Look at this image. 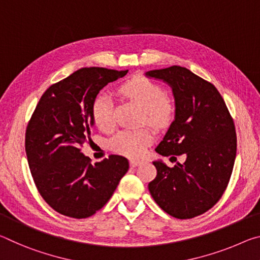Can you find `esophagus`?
Returning a JSON list of instances; mask_svg holds the SVG:
<instances>
[{
	"instance_id": "obj_1",
	"label": "esophagus",
	"mask_w": 260,
	"mask_h": 260,
	"mask_svg": "<svg viewBox=\"0 0 260 260\" xmlns=\"http://www.w3.org/2000/svg\"><path fill=\"white\" fill-rule=\"evenodd\" d=\"M140 164H143V160H140V159H131L130 160L131 167H137V166Z\"/></svg>"
}]
</instances>
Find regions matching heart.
Returning <instances> with one entry per match:
<instances>
[{
    "mask_svg": "<svg viewBox=\"0 0 260 260\" xmlns=\"http://www.w3.org/2000/svg\"><path fill=\"white\" fill-rule=\"evenodd\" d=\"M120 92L129 98L140 108L147 123L156 127L167 126L175 115V105L170 98L164 95V90L158 84L142 76L126 80L120 86ZM114 102L107 93H100L93 101V118L102 131H110L114 126ZM153 140L148 129L122 130L109 140L113 151L129 156L142 155Z\"/></svg>",
    "mask_w": 260,
    "mask_h": 260,
    "instance_id": "b5f03b06",
    "label": "heart"
}]
</instances>
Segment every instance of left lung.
<instances>
[{
    "mask_svg": "<svg viewBox=\"0 0 260 260\" xmlns=\"http://www.w3.org/2000/svg\"><path fill=\"white\" fill-rule=\"evenodd\" d=\"M145 76L169 85L175 101L174 121L155 151L185 156L173 168L153 161L156 177L148 190L166 213L194 218L213 207L227 188L236 158L234 121L214 85L186 68L172 66Z\"/></svg>",
    "mask_w": 260,
    "mask_h": 260,
    "instance_id": "1",
    "label": "left lung"
}]
</instances>
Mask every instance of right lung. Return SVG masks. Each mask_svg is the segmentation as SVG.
Here are the masks:
<instances>
[{"label":"right lung","instance_id":"1","mask_svg":"<svg viewBox=\"0 0 260 260\" xmlns=\"http://www.w3.org/2000/svg\"><path fill=\"white\" fill-rule=\"evenodd\" d=\"M127 70L83 68L40 98L28 122L25 151L41 197L59 214L88 218L105 206L129 169L122 155L91 164L80 146L94 125L93 101Z\"/></svg>","mask_w":260,"mask_h":260}]
</instances>
